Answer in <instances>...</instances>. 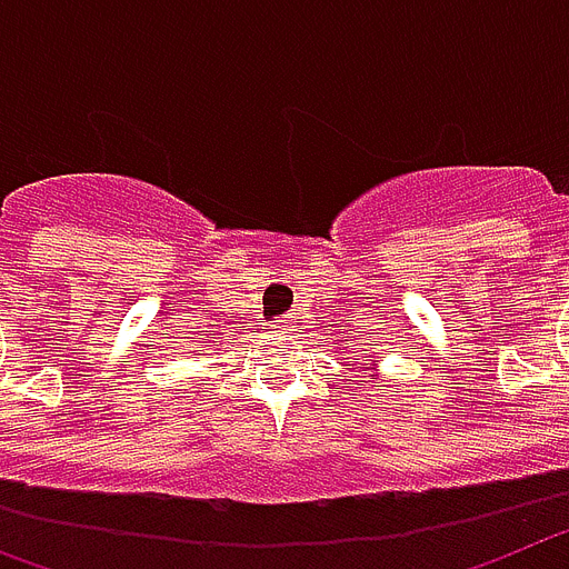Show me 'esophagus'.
I'll list each match as a JSON object with an SVG mask.
<instances>
[{"label":"esophagus","instance_id":"obj_1","mask_svg":"<svg viewBox=\"0 0 569 569\" xmlns=\"http://www.w3.org/2000/svg\"><path fill=\"white\" fill-rule=\"evenodd\" d=\"M274 329H278V332H286V326H283V323H278V326H274Z\"/></svg>","mask_w":569,"mask_h":569}]
</instances>
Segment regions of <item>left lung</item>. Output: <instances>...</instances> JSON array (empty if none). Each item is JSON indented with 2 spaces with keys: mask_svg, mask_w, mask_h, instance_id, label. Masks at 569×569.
I'll list each match as a JSON object with an SVG mask.
<instances>
[{
  "mask_svg": "<svg viewBox=\"0 0 569 569\" xmlns=\"http://www.w3.org/2000/svg\"><path fill=\"white\" fill-rule=\"evenodd\" d=\"M372 369H375V363H372Z\"/></svg>",
  "mask_w": 569,
  "mask_h": 569,
  "instance_id": "8db88e82",
  "label": "left lung"
}]
</instances>
